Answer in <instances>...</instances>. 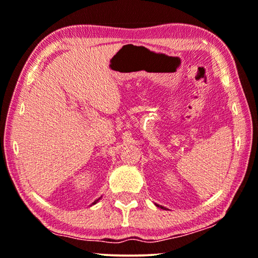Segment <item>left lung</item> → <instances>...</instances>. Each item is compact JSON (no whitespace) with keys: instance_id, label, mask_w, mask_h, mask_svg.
Masks as SVG:
<instances>
[{"instance_id":"8db88e82","label":"left lung","mask_w":258,"mask_h":258,"mask_svg":"<svg viewBox=\"0 0 258 258\" xmlns=\"http://www.w3.org/2000/svg\"><path fill=\"white\" fill-rule=\"evenodd\" d=\"M157 207H161V209H164V207L163 206H160V205H156Z\"/></svg>"}]
</instances>
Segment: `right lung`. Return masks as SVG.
<instances>
[{
	"label": "right lung",
	"instance_id": "right-lung-1",
	"mask_svg": "<svg viewBox=\"0 0 258 258\" xmlns=\"http://www.w3.org/2000/svg\"><path fill=\"white\" fill-rule=\"evenodd\" d=\"M101 198H102V197H99L98 199H96V201H95L94 203H92V204H91V205H95V204H96V203H97V202H98V201H99V199H101Z\"/></svg>",
	"mask_w": 258,
	"mask_h": 258
}]
</instances>
